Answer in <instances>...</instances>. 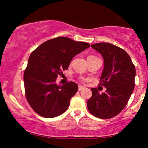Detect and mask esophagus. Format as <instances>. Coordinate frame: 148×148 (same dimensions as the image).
<instances>
[{"mask_svg": "<svg viewBox=\"0 0 148 148\" xmlns=\"http://www.w3.org/2000/svg\"><path fill=\"white\" fill-rule=\"evenodd\" d=\"M84 87H83V86H79V91H81V90H84Z\"/></svg>", "mask_w": 148, "mask_h": 148, "instance_id": "obj_1", "label": "esophagus"}]
</instances>
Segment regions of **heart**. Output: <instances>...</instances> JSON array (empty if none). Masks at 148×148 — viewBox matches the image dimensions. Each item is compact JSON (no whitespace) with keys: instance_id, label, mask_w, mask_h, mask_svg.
Here are the masks:
<instances>
[{"instance_id":"heart-1","label":"heart","mask_w":148,"mask_h":148,"mask_svg":"<svg viewBox=\"0 0 148 148\" xmlns=\"http://www.w3.org/2000/svg\"><path fill=\"white\" fill-rule=\"evenodd\" d=\"M91 56H89V57H91ZM81 82L84 83L85 81H86V79H83V78H81Z\"/></svg>"}]
</instances>
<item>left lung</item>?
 Returning <instances> with one entry per match:
<instances>
[{
	"mask_svg": "<svg viewBox=\"0 0 148 148\" xmlns=\"http://www.w3.org/2000/svg\"><path fill=\"white\" fill-rule=\"evenodd\" d=\"M91 47L101 53L104 60L99 85L106 90L99 94L97 88H91L92 95L88 100L87 106L97 118L110 119L123 111L133 92L135 66L127 53L117 46L101 42Z\"/></svg>",
	"mask_w": 148,
	"mask_h": 148,
	"instance_id": "left-lung-1",
	"label": "left lung"
}]
</instances>
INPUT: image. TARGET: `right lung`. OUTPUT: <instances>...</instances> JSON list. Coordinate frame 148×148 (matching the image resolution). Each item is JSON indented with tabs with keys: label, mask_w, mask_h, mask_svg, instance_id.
Wrapping results in <instances>:
<instances>
[{
	"label": "right lung",
	"mask_w": 148,
	"mask_h": 148,
	"mask_svg": "<svg viewBox=\"0 0 148 148\" xmlns=\"http://www.w3.org/2000/svg\"><path fill=\"white\" fill-rule=\"evenodd\" d=\"M88 47L86 42L58 37L44 42L31 53L23 81L25 97L35 113L51 118L67 109L78 85L69 81L60 86L56 81L68 69L73 58Z\"/></svg>",
	"instance_id": "1"
}]
</instances>
